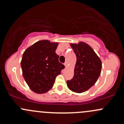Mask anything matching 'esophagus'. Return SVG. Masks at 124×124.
I'll return each instance as SVG.
<instances>
[{
  "label": "esophagus",
  "mask_w": 124,
  "mask_h": 124,
  "mask_svg": "<svg viewBox=\"0 0 124 124\" xmlns=\"http://www.w3.org/2000/svg\"><path fill=\"white\" fill-rule=\"evenodd\" d=\"M64 65L65 66V67H67V66H68V62H65V63H64Z\"/></svg>",
  "instance_id": "34e87169"
}]
</instances>
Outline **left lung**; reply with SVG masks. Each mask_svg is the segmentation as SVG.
I'll list each match as a JSON object with an SVG mask.
<instances>
[{
    "label": "left lung",
    "instance_id": "8db88e82",
    "mask_svg": "<svg viewBox=\"0 0 124 124\" xmlns=\"http://www.w3.org/2000/svg\"><path fill=\"white\" fill-rule=\"evenodd\" d=\"M70 46L76 54L77 61L74 77L66 84L70 90L81 93L96 83L101 74V61L92 47L85 42L71 43Z\"/></svg>",
    "mask_w": 124,
    "mask_h": 124
}]
</instances>
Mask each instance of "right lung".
<instances>
[{
  "label": "right lung",
  "mask_w": 124,
  "mask_h": 124,
  "mask_svg": "<svg viewBox=\"0 0 124 124\" xmlns=\"http://www.w3.org/2000/svg\"><path fill=\"white\" fill-rule=\"evenodd\" d=\"M58 43L43 40L27 48L21 62L23 77L34 93H47L53 87L57 75L65 66L56 53Z\"/></svg>",
  "instance_id": "obj_1"
}]
</instances>
